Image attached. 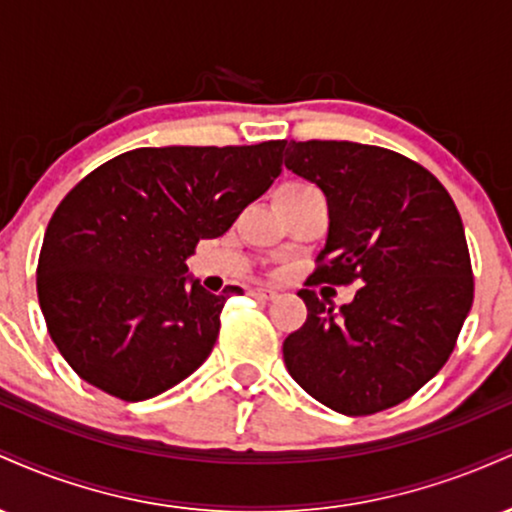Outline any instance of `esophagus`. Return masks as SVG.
I'll list each match as a JSON object with an SVG mask.
<instances>
[{
	"label": "esophagus",
	"mask_w": 512,
	"mask_h": 512,
	"mask_svg": "<svg viewBox=\"0 0 512 512\" xmlns=\"http://www.w3.org/2000/svg\"><path fill=\"white\" fill-rule=\"evenodd\" d=\"M250 296L260 298V301H274L279 293H276L274 289H267V286H257V289H250Z\"/></svg>",
	"instance_id": "34e87169"
}]
</instances>
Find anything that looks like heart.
Segmentation results:
<instances>
[{
  "label": "heart",
  "instance_id": "b5f03b06",
  "mask_svg": "<svg viewBox=\"0 0 512 512\" xmlns=\"http://www.w3.org/2000/svg\"><path fill=\"white\" fill-rule=\"evenodd\" d=\"M289 185H296V187H308V185H303V182H289Z\"/></svg>",
  "mask_w": 512,
  "mask_h": 512
}]
</instances>
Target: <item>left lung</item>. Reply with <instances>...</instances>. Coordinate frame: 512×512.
<instances>
[{"instance_id":"8db88e82","label":"left lung","mask_w":512,"mask_h":512,"mask_svg":"<svg viewBox=\"0 0 512 512\" xmlns=\"http://www.w3.org/2000/svg\"><path fill=\"white\" fill-rule=\"evenodd\" d=\"M286 168L315 182L330 211L308 284H361L339 310L298 291L308 317L284 339L286 368L339 414L395 407L445 366L472 308L460 211L436 175L380 146L291 142Z\"/></svg>"}]
</instances>
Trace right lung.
<instances>
[{"label":"right lung","instance_id":"1","mask_svg":"<svg viewBox=\"0 0 512 512\" xmlns=\"http://www.w3.org/2000/svg\"><path fill=\"white\" fill-rule=\"evenodd\" d=\"M284 146H146L110 158L62 199L40 248L38 301L81 380L142 402L207 361L223 305L243 289L214 296L185 260L269 190Z\"/></svg>","mask_w":512,"mask_h":512}]
</instances>
